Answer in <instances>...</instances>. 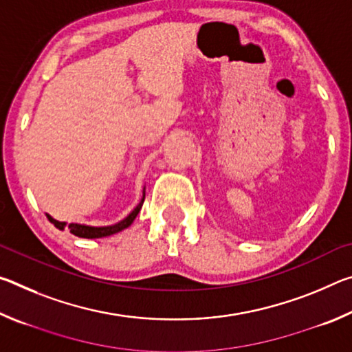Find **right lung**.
Listing matches in <instances>:
<instances>
[{
	"instance_id": "add662e5",
	"label": "right lung",
	"mask_w": 352,
	"mask_h": 352,
	"mask_svg": "<svg viewBox=\"0 0 352 352\" xmlns=\"http://www.w3.org/2000/svg\"><path fill=\"white\" fill-rule=\"evenodd\" d=\"M142 201H144V197H142L141 204L135 208V210L129 214V216L121 220V222L116 223V225H110V226H87V225H79V223H69L68 225V230L69 233H73L77 237H85V239H96V237H105V236H111L115 233H119V231H122L124 228H127V226L132 225V222L135 220V217L138 216V212L141 210V205ZM50 219L51 223H54L56 228L58 230H63L65 228V222H58V220L52 219L51 216H47Z\"/></svg>"
}]
</instances>
